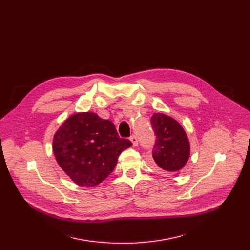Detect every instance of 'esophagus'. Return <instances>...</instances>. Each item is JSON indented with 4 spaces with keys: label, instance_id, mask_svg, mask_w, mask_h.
I'll return each instance as SVG.
<instances>
[{
    "label": "esophagus",
    "instance_id": "1",
    "mask_svg": "<svg viewBox=\"0 0 250 250\" xmlns=\"http://www.w3.org/2000/svg\"><path fill=\"white\" fill-rule=\"evenodd\" d=\"M129 140H130V142L132 143V146H138V144H139V140H138V137H137V135H135V134L130 135Z\"/></svg>",
    "mask_w": 250,
    "mask_h": 250
}]
</instances>
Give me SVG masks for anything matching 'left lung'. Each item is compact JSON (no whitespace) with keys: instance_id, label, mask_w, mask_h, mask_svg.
Segmentation results:
<instances>
[{"instance_id":"obj_1","label":"left lung","mask_w":250,"mask_h":250,"mask_svg":"<svg viewBox=\"0 0 250 250\" xmlns=\"http://www.w3.org/2000/svg\"><path fill=\"white\" fill-rule=\"evenodd\" d=\"M150 123L155 135L152 157L157 167L166 171L183 168L189 157V143L184 128L164 113H154Z\"/></svg>"}]
</instances>
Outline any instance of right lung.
I'll return each instance as SVG.
<instances>
[{
  "label": "right lung",
  "mask_w": 250,
  "mask_h": 250,
  "mask_svg": "<svg viewBox=\"0 0 250 250\" xmlns=\"http://www.w3.org/2000/svg\"><path fill=\"white\" fill-rule=\"evenodd\" d=\"M131 142L120 138L108 120L95 112H80L67 119L56 132L53 149L63 171L81 187H95L115 168Z\"/></svg>",
  "instance_id": "right-lung-1"
}]
</instances>
